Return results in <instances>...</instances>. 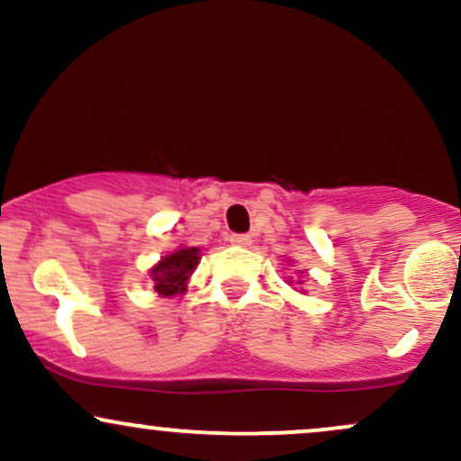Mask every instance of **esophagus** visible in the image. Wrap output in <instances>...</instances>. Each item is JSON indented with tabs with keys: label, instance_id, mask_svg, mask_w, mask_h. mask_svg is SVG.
Segmentation results:
<instances>
[{
	"label": "esophagus",
	"instance_id": "esophagus-1",
	"mask_svg": "<svg viewBox=\"0 0 461 461\" xmlns=\"http://www.w3.org/2000/svg\"><path fill=\"white\" fill-rule=\"evenodd\" d=\"M230 242H231V245H236V247H249V245H251V236H247V234H231L230 236Z\"/></svg>",
	"mask_w": 461,
	"mask_h": 461
}]
</instances>
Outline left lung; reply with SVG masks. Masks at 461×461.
Wrapping results in <instances>:
<instances>
[{
	"mask_svg": "<svg viewBox=\"0 0 461 461\" xmlns=\"http://www.w3.org/2000/svg\"><path fill=\"white\" fill-rule=\"evenodd\" d=\"M299 284H303V282H299Z\"/></svg>",
	"mask_w": 461,
	"mask_h": 461,
	"instance_id": "1",
	"label": "left lung"
}]
</instances>
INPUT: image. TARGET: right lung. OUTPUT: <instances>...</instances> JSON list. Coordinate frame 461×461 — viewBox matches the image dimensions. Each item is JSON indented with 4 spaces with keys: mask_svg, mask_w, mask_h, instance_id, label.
I'll list each match as a JSON object with an SVG mask.
<instances>
[{
    "mask_svg": "<svg viewBox=\"0 0 461 461\" xmlns=\"http://www.w3.org/2000/svg\"><path fill=\"white\" fill-rule=\"evenodd\" d=\"M199 260L201 258L197 247H182L171 256L162 258L149 271L153 290L162 297H173V294L184 293L188 277L193 275Z\"/></svg>",
    "mask_w": 461,
    "mask_h": 461,
    "instance_id": "1",
    "label": "right lung"
}]
</instances>
